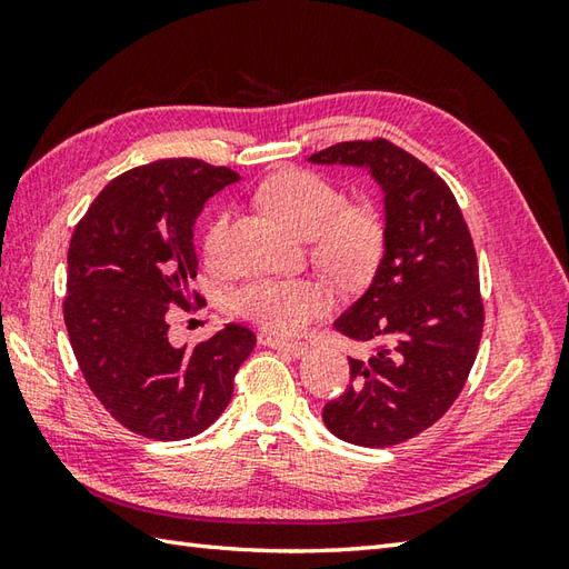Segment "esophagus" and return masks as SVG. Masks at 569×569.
Instances as JSON below:
<instances>
[{
	"label": "esophagus",
	"instance_id": "esophagus-1",
	"mask_svg": "<svg viewBox=\"0 0 569 569\" xmlns=\"http://www.w3.org/2000/svg\"><path fill=\"white\" fill-rule=\"evenodd\" d=\"M261 345L263 347H271V349H278V352H286V355H291V357H303L308 352V345L306 342L276 340V337H261Z\"/></svg>",
	"mask_w": 569,
	"mask_h": 569
}]
</instances>
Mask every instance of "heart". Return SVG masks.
<instances>
[{
    "label": "heart",
    "mask_w": 569,
    "mask_h": 569,
    "mask_svg": "<svg viewBox=\"0 0 569 569\" xmlns=\"http://www.w3.org/2000/svg\"><path fill=\"white\" fill-rule=\"evenodd\" d=\"M257 202L300 239H312V261L345 286H359L377 269L386 229L371 204H347L332 180L312 171H283L257 188ZM229 210L202 237L208 261H222ZM241 318L273 335H298L332 308L328 288L308 278H259L232 298Z\"/></svg>",
    "instance_id": "b5f03b06"
}]
</instances>
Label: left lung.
<instances>
[{
	"mask_svg": "<svg viewBox=\"0 0 569 569\" xmlns=\"http://www.w3.org/2000/svg\"><path fill=\"white\" fill-rule=\"evenodd\" d=\"M308 161L367 168L386 214L373 281L335 320L371 357H349L352 383L322 420L345 442L398 445L447 413L477 359L485 303L475 244L445 180L391 141H342Z\"/></svg>",
	"mask_w": 569,
	"mask_h": 569,
	"instance_id": "1",
	"label": "left lung"
}]
</instances>
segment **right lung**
<instances>
[{
	"instance_id": "add662e5",
	"label": "right lung",
	"mask_w": 569,
	"mask_h": 569,
	"mask_svg": "<svg viewBox=\"0 0 569 569\" xmlns=\"http://www.w3.org/2000/svg\"><path fill=\"white\" fill-rule=\"evenodd\" d=\"M239 176L198 159L131 168L100 192L68 249L63 318L90 391L151 440H186L222 416L257 337L229 322L210 340L168 342V306H188L202 204ZM198 298V296H196Z\"/></svg>"
}]
</instances>
